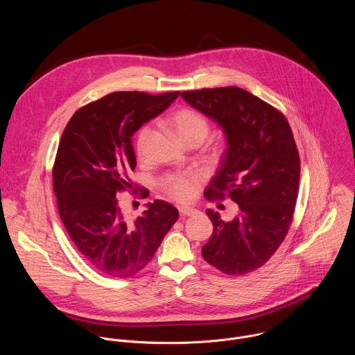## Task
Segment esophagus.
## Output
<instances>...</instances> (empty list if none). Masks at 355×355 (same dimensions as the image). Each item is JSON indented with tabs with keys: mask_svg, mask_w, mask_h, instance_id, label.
<instances>
[{
	"mask_svg": "<svg viewBox=\"0 0 355 355\" xmlns=\"http://www.w3.org/2000/svg\"><path fill=\"white\" fill-rule=\"evenodd\" d=\"M178 211H180V214H181L182 216H191V215L196 214V211H195L193 208H187V207H180Z\"/></svg>",
	"mask_w": 355,
	"mask_h": 355,
	"instance_id": "obj_1",
	"label": "esophagus"
}]
</instances>
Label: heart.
Instances as JSON below:
<instances>
[{
  "label": "heart",
  "instance_id": "heart-1",
  "mask_svg": "<svg viewBox=\"0 0 355 355\" xmlns=\"http://www.w3.org/2000/svg\"><path fill=\"white\" fill-rule=\"evenodd\" d=\"M170 128L175 132L178 139L185 144H200L209 135V122L205 116H202L193 110L182 108L174 112L168 119ZM151 128L150 125H143L136 135V153L137 156H143L147 139L150 136ZM199 178L195 175L177 174L171 175L164 181L166 192L177 200L185 202L191 200L198 189Z\"/></svg>",
  "mask_w": 355,
  "mask_h": 355
}]
</instances>
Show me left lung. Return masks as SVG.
<instances>
[{"mask_svg":"<svg viewBox=\"0 0 355 355\" xmlns=\"http://www.w3.org/2000/svg\"><path fill=\"white\" fill-rule=\"evenodd\" d=\"M188 105L219 125L226 137L207 198L236 202L233 220L207 209L214 225L202 256L227 275L264 266L284 241L295 209L300 162L286 118L239 87L181 92Z\"/></svg>","mask_w":355,"mask_h":355,"instance_id":"1","label":"left lung"}]
</instances>
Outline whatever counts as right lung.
<instances>
[{
    "label": "right lung",
    "mask_w": 355,
    "mask_h": 355,
    "mask_svg": "<svg viewBox=\"0 0 355 355\" xmlns=\"http://www.w3.org/2000/svg\"><path fill=\"white\" fill-rule=\"evenodd\" d=\"M178 94H108L80 108L62 135L53 167L59 214L77 250L99 274L129 278L139 272L178 219V211L166 200L148 202L136 219L118 200L121 191L133 189L132 136Z\"/></svg>",
    "instance_id": "add662e5"
}]
</instances>
